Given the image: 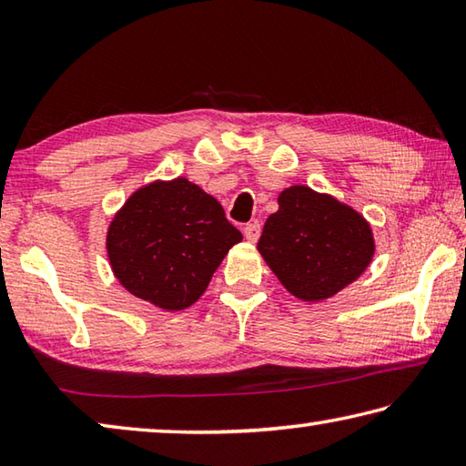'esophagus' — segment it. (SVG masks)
Instances as JSON below:
<instances>
[{"label": "esophagus", "mask_w": 466, "mask_h": 466, "mask_svg": "<svg viewBox=\"0 0 466 466\" xmlns=\"http://www.w3.org/2000/svg\"><path fill=\"white\" fill-rule=\"evenodd\" d=\"M258 236H261V224L258 222H252L244 226V238L248 242H257Z\"/></svg>", "instance_id": "obj_1"}]
</instances>
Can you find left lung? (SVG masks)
Wrapping results in <instances>:
<instances>
[{
    "label": "left lung",
    "mask_w": 466,
    "mask_h": 466,
    "mask_svg": "<svg viewBox=\"0 0 466 466\" xmlns=\"http://www.w3.org/2000/svg\"><path fill=\"white\" fill-rule=\"evenodd\" d=\"M278 203L257 248L291 296L319 302L366 271L374 238L356 209L304 185L281 191Z\"/></svg>",
    "instance_id": "left-lung-1"
}]
</instances>
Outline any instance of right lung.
Instances as JSON below:
<instances>
[{"instance_id":"right-lung-1","label":"right lung","mask_w":466,"mask_h":466,"mask_svg":"<svg viewBox=\"0 0 466 466\" xmlns=\"http://www.w3.org/2000/svg\"><path fill=\"white\" fill-rule=\"evenodd\" d=\"M242 234L224 208L187 178L137 188L106 234L115 278L136 298L177 312L195 304Z\"/></svg>"}]
</instances>
